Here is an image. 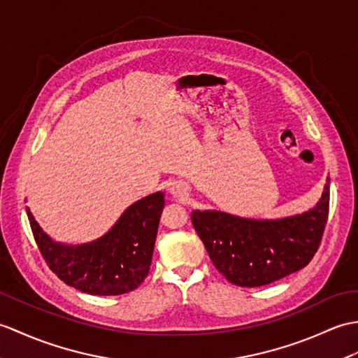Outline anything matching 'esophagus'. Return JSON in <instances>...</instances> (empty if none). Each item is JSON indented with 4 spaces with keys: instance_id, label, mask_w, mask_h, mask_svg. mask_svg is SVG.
Listing matches in <instances>:
<instances>
[{
    "instance_id": "34e87169",
    "label": "esophagus",
    "mask_w": 358,
    "mask_h": 358,
    "mask_svg": "<svg viewBox=\"0 0 358 358\" xmlns=\"http://www.w3.org/2000/svg\"><path fill=\"white\" fill-rule=\"evenodd\" d=\"M169 192H171L172 196H176L178 199H182V198L187 196V187L182 185L181 181H176V182H172V185H171Z\"/></svg>"
}]
</instances>
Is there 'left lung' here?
<instances>
[{"label": "left lung", "mask_w": 358, "mask_h": 358, "mask_svg": "<svg viewBox=\"0 0 358 358\" xmlns=\"http://www.w3.org/2000/svg\"><path fill=\"white\" fill-rule=\"evenodd\" d=\"M329 210V178L315 207L280 220H247L194 210L192 222L215 267L238 287H262L306 267L317 252Z\"/></svg>", "instance_id": "obj_1"}]
</instances>
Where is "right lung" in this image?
<instances>
[{
  "instance_id": "obj_1",
  "label": "right lung",
  "mask_w": 358,
  "mask_h": 358,
  "mask_svg": "<svg viewBox=\"0 0 358 358\" xmlns=\"http://www.w3.org/2000/svg\"><path fill=\"white\" fill-rule=\"evenodd\" d=\"M163 207V192L141 198L106 235L80 245L56 243L29 207L27 217L39 252L57 278L82 293L119 296L136 289L148 276Z\"/></svg>"
}]
</instances>
